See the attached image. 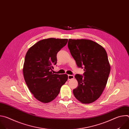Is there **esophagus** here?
Masks as SVG:
<instances>
[{
	"mask_svg": "<svg viewBox=\"0 0 129 129\" xmlns=\"http://www.w3.org/2000/svg\"><path fill=\"white\" fill-rule=\"evenodd\" d=\"M75 78V76H73V75H68V79L69 80H71V79H74Z\"/></svg>",
	"mask_w": 129,
	"mask_h": 129,
	"instance_id": "34e87169",
	"label": "esophagus"
}]
</instances>
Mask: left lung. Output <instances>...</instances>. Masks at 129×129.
<instances>
[{"label": "left lung", "mask_w": 129, "mask_h": 129, "mask_svg": "<svg viewBox=\"0 0 129 129\" xmlns=\"http://www.w3.org/2000/svg\"><path fill=\"white\" fill-rule=\"evenodd\" d=\"M68 47L79 67L83 68V76L77 74L78 86L73 89L75 98L83 104L97 100L106 87L110 65L104 48L88 39H71Z\"/></svg>", "instance_id": "8db88e82"}]
</instances>
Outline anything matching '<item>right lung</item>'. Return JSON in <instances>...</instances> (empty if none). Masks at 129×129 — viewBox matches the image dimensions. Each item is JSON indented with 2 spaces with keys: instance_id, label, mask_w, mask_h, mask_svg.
<instances>
[{
  "instance_id": "right-lung-1",
  "label": "right lung",
  "mask_w": 129,
  "mask_h": 129,
  "mask_svg": "<svg viewBox=\"0 0 129 129\" xmlns=\"http://www.w3.org/2000/svg\"><path fill=\"white\" fill-rule=\"evenodd\" d=\"M67 42V39H43L26 52L23 68L24 80L30 92L40 102L47 103L53 100L67 81V75L51 71L57 64V53Z\"/></svg>"
}]
</instances>
